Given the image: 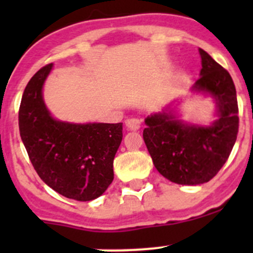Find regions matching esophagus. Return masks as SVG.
<instances>
[{
	"mask_svg": "<svg viewBox=\"0 0 253 253\" xmlns=\"http://www.w3.org/2000/svg\"><path fill=\"white\" fill-rule=\"evenodd\" d=\"M125 125H126L127 128L131 129V131H137V129H139V127H141V121L137 119H127L126 121H125Z\"/></svg>",
	"mask_w": 253,
	"mask_h": 253,
	"instance_id": "1",
	"label": "esophagus"
}]
</instances>
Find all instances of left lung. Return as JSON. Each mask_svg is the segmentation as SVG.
<instances>
[{"label": "left lung", "instance_id": "left-lung-1", "mask_svg": "<svg viewBox=\"0 0 253 253\" xmlns=\"http://www.w3.org/2000/svg\"><path fill=\"white\" fill-rule=\"evenodd\" d=\"M201 77L191 90L211 96L216 120L208 126L178 119L176 104L144 120L143 131L153 164L165 178L178 185H201L218 174L228 160L239 131L236 89L231 76L200 48Z\"/></svg>", "mask_w": 253, "mask_h": 253}]
</instances>
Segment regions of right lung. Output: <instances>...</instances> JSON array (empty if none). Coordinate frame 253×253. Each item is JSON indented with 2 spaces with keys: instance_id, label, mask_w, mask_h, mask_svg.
Returning <instances> with one entry per match:
<instances>
[{
  "instance_id": "obj_1",
  "label": "right lung",
  "mask_w": 253,
  "mask_h": 253,
  "mask_svg": "<svg viewBox=\"0 0 253 253\" xmlns=\"http://www.w3.org/2000/svg\"><path fill=\"white\" fill-rule=\"evenodd\" d=\"M52 63L38 71L23 93L19 132L35 171L60 195L93 201L114 180V158L122 141V124H72L47 110L42 86Z\"/></svg>"
}]
</instances>
